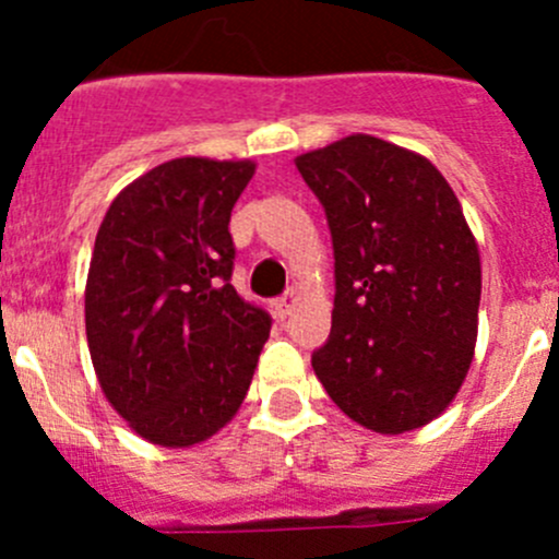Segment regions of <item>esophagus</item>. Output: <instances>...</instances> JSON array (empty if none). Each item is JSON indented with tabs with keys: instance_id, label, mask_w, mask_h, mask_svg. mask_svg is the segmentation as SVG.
Segmentation results:
<instances>
[{
	"instance_id": "esophagus-1",
	"label": "esophagus",
	"mask_w": 559,
	"mask_h": 559,
	"mask_svg": "<svg viewBox=\"0 0 559 559\" xmlns=\"http://www.w3.org/2000/svg\"><path fill=\"white\" fill-rule=\"evenodd\" d=\"M273 306H275V313H278L281 319H286V316H289L297 308V292H286V295L278 297Z\"/></svg>"
}]
</instances>
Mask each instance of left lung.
Instances as JSON below:
<instances>
[{
  "label": "left lung",
  "mask_w": 559,
  "mask_h": 559,
  "mask_svg": "<svg viewBox=\"0 0 559 559\" xmlns=\"http://www.w3.org/2000/svg\"><path fill=\"white\" fill-rule=\"evenodd\" d=\"M297 170L335 253L316 376L368 430H416L447 411L476 348L481 262L460 200L425 156L370 134L297 156Z\"/></svg>",
  "instance_id": "8db88e82"
}]
</instances>
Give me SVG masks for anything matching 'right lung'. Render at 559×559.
<instances>
[{
    "label": "right lung",
    "instance_id": "right-lung-1",
    "mask_svg": "<svg viewBox=\"0 0 559 559\" xmlns=\"http://www.w3.org/2000/svg\"><path fill=\"white\" fill-rule=\"evenodd\" d=\"M251 175V162H165L112 200L97 233L88 352L112 408L159 447H194L238 414L270 335V313L229 284V216Z\"/></svg>",
    "mask_w": 559,
    "mask_h": 559
}]
</instances>
